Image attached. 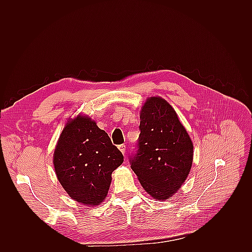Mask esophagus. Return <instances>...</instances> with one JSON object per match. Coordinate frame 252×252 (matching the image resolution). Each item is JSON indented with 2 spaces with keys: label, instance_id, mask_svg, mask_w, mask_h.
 I'll list each match as a JSON object with an SVG mask.
<instances>
[{
  "label": "esophagus",
  "instance_id": "esophagus-1",
  "mask_svg": "<svg viewBox=\"0 0 252 252\" xmlns=\"http://www.w3.org/2000/svg\"><path fill=\"white\" fill-rule=\"evenodd\" d=\"M119 149H120V151L122 152V154H123V155H125V150H126V146H125V145L123 144V145H120V146H119Z\"/></svg>",
  "mask_w": 252,
  "mask_h": 252
}]
</instances>
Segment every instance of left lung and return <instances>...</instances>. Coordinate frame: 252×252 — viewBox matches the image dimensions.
I'll list each match as a JSON object with an SVG mask.
<instances>
[{"mask_svg":"<svg viewBox=\"0 0 252 252\" xmlns=\"http://www.w3.org/2000/svg\"><path fill=\"white\" fill-rule=\"evenodd\" d=\"M140 120L138 151L130 158V167L149 195L167 200L188 177L193 144L177 112L162 97H148Z\"/></svg>","mask_w":252,"mask_h":252,"instance_id":"left-lung-1","label":"left lung"}]
</instances>
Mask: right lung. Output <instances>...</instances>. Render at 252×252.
Returning a JSON list of instances; mask_svg holds the SVG:
<instances>
[{
    "instance_id": "1",
    "label": "right lung",
    "mask_w": 252,
    "mask_h": 252,
    "mask_svg": "<svg viewBox=\"0 0 252 252\" xmlns=\"http://www.w3.org/2000/svg\"><path fill=\"white\" fill-rule=\"evenodd\" d=\"M122 152L89 117L69 120L53 154L57 178L71 199L94 207L104 201Z\"/></svg>"
}]
</instances>
